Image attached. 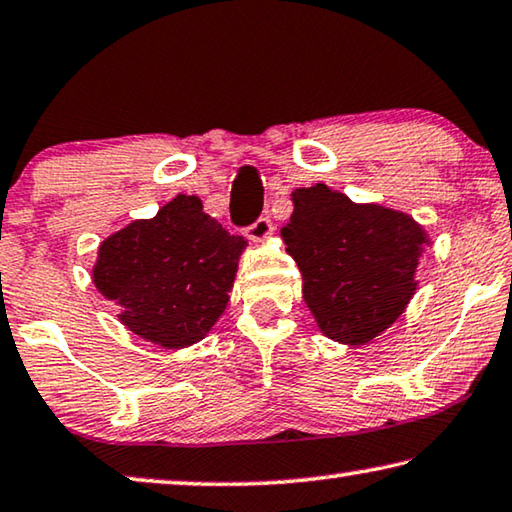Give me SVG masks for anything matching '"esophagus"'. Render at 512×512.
I'll return each mask as SVG.
<instances>
[{"label":"esophagus","mask_w":512,"mask_h":512,"mask_svg":"<svg viewBox=\"0 0 512 512\" xmlns=\"http://www.w3.org/2000/svg\"><path fill=\"white\" fill-rule=\"evenodd\" d=\"M271 234H273V223H271L269 216L257 218V221L246 230V237H248L250 241H257V243L266 241V239L271 237Z\"/></svg>","instance_id":"obj_1"}]
</instances>
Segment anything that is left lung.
I'll return each mask as SVG.
<instances>
[{
	"label": "left lung",
	"instance_id": "8db88e82",
	"mask_svg": "<svg viewBox=\"0 0 512 512\" xmlns=\"http://www.w3.org/2000/svg\"><path fill=\"white\" fill-rule=\"evenodd\" d=\"M282 227L303 273V298L332 342L364 346L392 328L417 291L431 237L424 225L378 202H353L326 184L291 193Z\"/></svg>",
	"mask_w": 512,
	"mask_h": 512
}]
</instances>
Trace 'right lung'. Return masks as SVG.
Wrapping results in <instances>:
<instances>
[{
    "label": "right lung",
    "mask_w": 512,
    "mask_h": 512,
    "mask_svg": "<svg viewBox=\"0 0 512 512\" xmlns=\"http://www.w3.org/2000/svg\"><path fill=\"white\" fill-rule=\"evenodd\" d=\"M248 243L177 196L152 218H136L97 248L93 285L120 307L118 321L161 348L198 344L221 319Z\"/></svg>",
    "instance_id": "1"
}]
</instances>
